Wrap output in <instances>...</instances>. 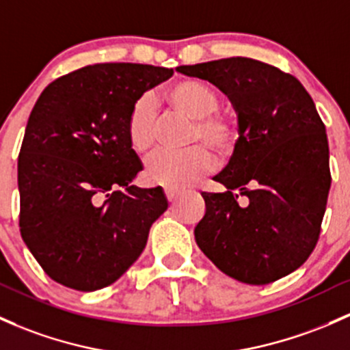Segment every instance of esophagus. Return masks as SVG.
Segmentation results:
<instances>
[{"mask_svg": "<svg viewBox=\"0 0 350 350\" xmlns=\"http://www.w3.org/2000/svg\"><path fill=\"white\" fill-rule=\"evenodd\" d=\"M182 193H183V190H180V189H165V195H167V198L170 204L172 202H175Z\"/></svg>", "mask_w": 350, "mask_h": 350, "instance_id": "1", "label": "esophagus"}]
</instances>
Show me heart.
Listing matches in <instances>:
<instances>
[{
	"mask_svg": "<svg viewBox=\"0 0 350 350\" xmlns=\"http://www.w3.org/2000/svg\"><path fill=\"white\" fill-rule=\"evenodd\" d=\"M168 101L195 120L193 140H202L219 152H225L234 144L235 129L227 118L213 115L219 108V96L210 86L197 80H182L170 86ZM157 105L152 96H144L135 103L126 123L130 148L138 155H146L155 145ZM215 167V157L204 145L187 152H159L146 161V176L150 182L168 189L191 185Z\"/></svg>",
	"mask_w": 350,
	"mask_h": 350,
	"instance_id": "b5f03b06",
	"label": "heart"
}]
</instances>
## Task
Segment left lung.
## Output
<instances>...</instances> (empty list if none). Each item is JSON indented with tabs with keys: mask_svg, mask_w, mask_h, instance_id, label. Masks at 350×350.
Segmentation results:
<instances>
[{
	"mask_svg": "<svg viewBox=\"0 0 350 350\" xmlns=\"http://www.w3.org/2000/svg\"><path fill=\"white\" fill-rule=\"evenodd\" d=\"M176 71L217 86L239 130L227 167L213 176L225 191L202 193L197 245L243 284L288 275L317 243L330 189L329 144L314 100L295 77L243 56Z\"/></svg>",
	"mask_w": 350,
	"mask_h": 350,
	"instance_id": "1",
	"label": "left lung"
}]
</instances>
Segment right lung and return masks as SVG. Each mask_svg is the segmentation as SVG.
I'll return each instance as SVG.
<instances>
[{"mask_svg": "<svg viewBox=\"0 0 350 350\" xmlns=\"http://www.w3.org/2000/svg\"><path fill=\"white\" fill-rule=\"evenodd\" d=\"M174 75L138 63H98L58 78L33 107L18 159L20 230L58 284L93 292L144 252L167 210L160 187L131 185L144 170L126 123L138 100Z\"/></svg>", "mask_w": 350, "mask_h": 350, "instance_id": "add662e5", "label": "right lung"}]
</instances>
